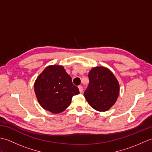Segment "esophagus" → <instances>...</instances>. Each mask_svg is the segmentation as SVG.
<instances>
[{"instance_id":"1","label":"esophagus","mask_w":152,"mask_h":152,"mask_svg":"<svg viewBox=\"0 0 152 152\" xmlns=\"http://www.w3.org/2000/svg\"><path fill=\"white\" fill-rule=\"evenodd\" d=\"M78 89H79V91L80 93H82L83 92V87L82 86H78Z\"/></svg>"}]
</instances>
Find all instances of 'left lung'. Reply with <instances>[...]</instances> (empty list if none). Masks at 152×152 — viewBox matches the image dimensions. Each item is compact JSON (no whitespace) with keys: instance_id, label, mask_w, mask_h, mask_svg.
I'll use <instances>...</instances> for the list:
<instances>
[{"instance_id":"1","label":"left lung","mask_w":152,"mask_h":152,"mask_svg":"<svg viewBox=\"0 0 152 152\" xmlns=\"http://www.w3.org/2000/svg\"><path fill=\"white\" fill-rule=\"evenodd\" d=\"M89 85L84 91L87 101L93 108L105 112L117 100L119 86L111 71L104 67L93 68L88 74Z\"/></svg>"}]
</instances>
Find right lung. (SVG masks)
<instances>
[{
	"label": "right lung",
	"mask_w": 152,
	"mask_h": 152,
	"mask_svg": "<svg viewBox=\"0 0 152 152\" xmlns=\"http://www.w3.org/2000/svg\"><path fill=\"white\" fill-rule=\"evenodd\" d=\"M34 91L42 107L59 114L69 106L72 96L80 93L78 87L62 66L46 67L34 83Z\"/></svg>",
	"instance_id": "1"
}]
</instances>
